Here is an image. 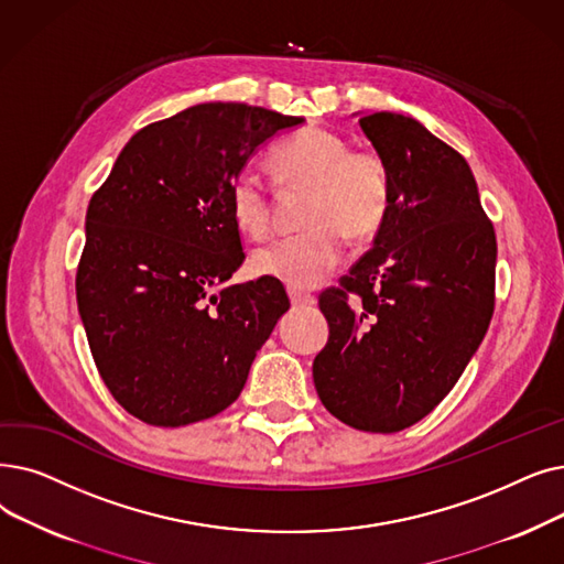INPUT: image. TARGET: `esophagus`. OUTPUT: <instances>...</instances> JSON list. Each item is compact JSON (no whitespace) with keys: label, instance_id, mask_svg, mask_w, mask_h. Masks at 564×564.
Listing matches in <instances>:
<instances>
[{"label":"esophagus","instance_id":"esophagus-1","mask_svg":"<svg viewBox=\"0 0 564 564\" xmlns=\"http://www.w3.org/2000/svg\"><path fill=\"white\" fill-rule=\"evenodd\" d=\"M290 304L295 308H302V306H313L315 304V297L308 295V292H300V290H290Z\"/></svg>","mask_w":564,"mask_h":564}]
</instances>
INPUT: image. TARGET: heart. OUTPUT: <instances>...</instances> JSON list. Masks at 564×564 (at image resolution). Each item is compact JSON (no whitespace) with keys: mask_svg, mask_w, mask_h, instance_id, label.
<instances>
[{"mask_svg":"<svg viewBox=\"0 0 564 564\" xmlns=\"http://www.w3.org/2000/svg\"><path fill=\"white\" fill-rule=\"evenodd\" d=\"M281 186L311 188L304 212L306 230L281 237L256 249L251 272L308 290L340 262L346 235L369 241L382 228L389 209V175L384 161L350 144L327 129H304L272 154ZM228 207L235 226L249 237H264L272 224L267 191L251 170H241L228 186Z\"/></svg>","mask_w":564,"mask_h":564,"instance_id":"1","label":"heart"}]
</instances>
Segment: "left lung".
<instances>
[{
  "mask_svg": "<svg viewBox=\"0 0 564 564\" xmlns=\"http://www.w3.org/2000/svg\"><path fill=\"white\" fill-rule=\"evenodd\" d=\"M359 127L384 161L389 209L343 290L321 295L329 338L313 382L343 424L397 433L424 420L477 352L498 243L456 150L399 112L361 115Z\"/></svg>",
  "mask_w": 564,
  "mask_h": 564,
  "instance_id": "obj_1",
  "label": "left lung"
}]
</instances>
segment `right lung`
Returning <instances> with one entry per match:
<instances>
[{"mask_svg":"<svg viewBox=\"0 0 564 564\" xmlns=\"http://www.w3.org/2000/svg\"><path fill=\"white\" fill-rule=\"evenodd\" d=\"M304 124L247 104H198L140 129L91 195L76 295L115 401L144 424L186 426L237 401L290 308L243 262L228 186L267 140Z\"/></svg>","mask_w":564,"mask_h":564,"instance_id":"1","label":"right lung"}]
</instances>
